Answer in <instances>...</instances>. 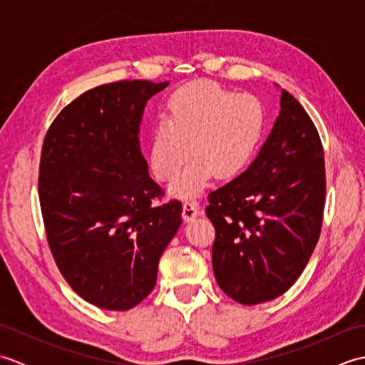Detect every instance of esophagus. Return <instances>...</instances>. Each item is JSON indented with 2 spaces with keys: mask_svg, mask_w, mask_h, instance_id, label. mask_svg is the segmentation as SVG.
I'll use <instances>...</instances> for the list:
<instances>
[{
  "mask_svg": "<svg viewBox=\"0 0 365 365\" xmlns=\"http://www.w3.org/2000/svg\"><path fill=\"white\" fill-rule=\"evenodd\" d=\"M197 213H199L197 202H195V200H185L183 210H182V218L185 221H191V220L196 218Z\"/></svg>",
  "mask_w": 365,
  "mask_h": 365,
  "instance_id": "1",
  "label": "esophagus"
}]
</instances>
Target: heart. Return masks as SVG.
<instances>
[{"label": "heart", "instance_id": "heart-1", "mask_svg": "<svg viewBox=\"0 0 365 365\" xmlns=\"http://www.w3.org/2000/svg\"><path fill=\"white\" fill-rule=\"evenodd\" d=\"M263 130L265 111L259 98L235 96L210 81L191 83L169 98L163 123L153 130L152 170L160 180H170L190 152L191 158L169 191L182 199L192 197L213 174L227 178L242 170Z\"/></svg>", "mask_w": 365, "mask_h": 365}]
</instances>
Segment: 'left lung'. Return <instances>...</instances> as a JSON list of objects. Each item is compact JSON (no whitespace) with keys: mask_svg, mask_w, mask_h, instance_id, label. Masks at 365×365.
Here are the masks:
<instances>
[{"mask_svg":"<svg viewBox=\"0 0 365 365\" xmlns=\"http://www.w3.org/2000/svg\"><path fill=\"white\" fill-rule=\"evenodd\" d=\"M327 177L312 119L282 89L281 111L251 166L208 195L216 237L213 271L240 304L281 297L306 268L319 242Z\"/></svg>","mask_w":365,"mask_h":365,"instance_id":"obj_1","label":"left lung"}]
</instances>
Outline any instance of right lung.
Instances as JSON below:
<instances>
[{"label":"right lung","mask_w":365,"mask_h":365,"mask_svg":"<svg viewBox=\"0 0 365 365\" xmlns=\"http://www.w3.org/2000/svg\"><path fill=\"white\" fill-rule=\"evenodd\" d=\"M168 84L89 89L43 139L38 199L54 262L83 299L106 311H128L153 290L161 254L182 224V202H155L163 190L139 145L147 100Z\"/></svg>","instance_id":"1"}]
</instances>
